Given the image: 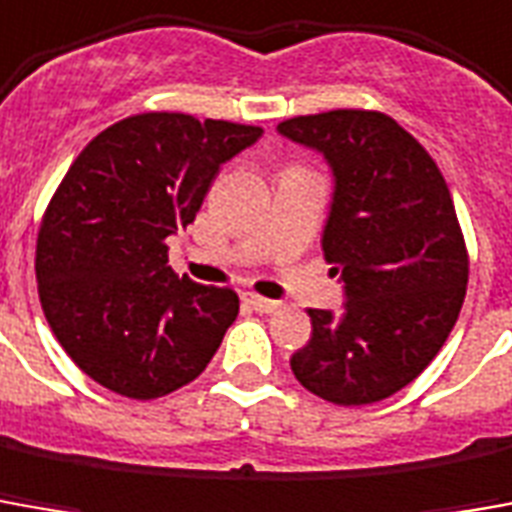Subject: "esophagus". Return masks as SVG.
<instances>
[{
  "label": "esophagus",
  "mask_w": 512,
  "mask_h": 512,
  "mask_svg": "<svg viewBox=\"0 0 512 512\" xmlns=\"http://www.w3.org/2000/svg\"><path fill=\"white\" fill-rule=\"evenodd\" d=\"M244 302L252 310H257V313H274L277 307H280V302H271V299H266V296H257V293L246 291L244 293Z\"/></svg>",
  "instance_id": "esophagus-1"
}]
</instances>
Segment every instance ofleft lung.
Segmentation results:
<instances>
[{
    "label": "left lung",
    "mask_w": 512,
    "mask_h": 512,
    "mask_svg": "<svg viewBox=\"0 0 512 512\" xmlns=\"http://www.w3.org/2000/svg\"><path fill=\"white\" fill-rule=\"evenodd\" d=\"M324 155L335 191L321 249L343 310H307L291 368L332 405H371L416 380L455 327L468 255L452 194L427 149L377 110H330L277 127Z\"/></svg>",
    "instance_id": "1"
}]
</instances>
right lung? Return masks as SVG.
Returning <instances> with one entry per match:
<instances>
[{"label":"right lung","instance_id":"1","mask_svg":"<svg viewBox=\"0 0 512 512\" xmlns=\"http://www.w3.org/2000/svg\"><path fill=\"white\" fill-rule=\"evenodd\" d=\"M260 127L141 113L99 132L46 207L35 277L77 366L130 399L196 380L238 316V293L177 277L166 238L196 219L219 169Z\"/></svg>","mask_w":512,"mask_h":512}]
</instances>
